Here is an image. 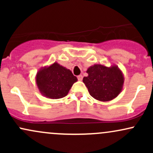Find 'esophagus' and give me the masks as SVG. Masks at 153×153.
Here are the masks:
<instances>
[{
    "mask_svg": "<svg viewBox=\"0 0 153 153\" xmlns=\"http://www.w3.org/2000/svg\"><path fill=\"white\" fill-rule=\"evenodd\" d=\"M78 80L81 81V80H82V75H79L78 76Z\"/></svg>",
    "mask_w": 153,
    "mask_h": 153,
    "instance_id": "1",
    "label": "esophagus"
}]
</instances>
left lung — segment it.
<instances>
[{
    "mask_svg": "<svg viewBox=\"0 0 153 153\" xmlns=\"http://www.w3.org/2000/svg\"><path fill=\"white\" fill-rule=\"evenodd\" d=\"M86 73L88 75L84 77L82 82L95 99L109 101L122 92L124 77L122 71L116 65L106 67L95 64L88 68Z\"/></svg>",
    "mask_w": 153,
    "mask_h": 153,
    "instance_id": "obj_1",
    "label": "left lung"
}]
</instances>
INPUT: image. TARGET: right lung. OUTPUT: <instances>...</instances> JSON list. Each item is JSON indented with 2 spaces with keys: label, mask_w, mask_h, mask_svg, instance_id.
<instances>
[{
  "label": "right lung",
  "mask_w": 153,
  "mask_h": 153,
  "mask_svg": "<svg viewBox=\"0 0 153 153\" xmlns=\"http://www.w3.org/2000/svg\"><path fill=\"white\" fill-rule=\"evenodd\" d=\"M35 81L42 96L48 99H58L68 95L78 79L71 71L55 62L40 68L36 73Z\"/></svg>",
  "instance_id": "right-lung-1"
}]
</instances>
